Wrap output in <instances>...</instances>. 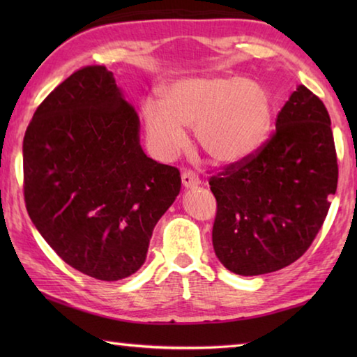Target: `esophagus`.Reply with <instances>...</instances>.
Returning a JSON list of instances; mask_svg holds the SVG:
<instances>
[{"instance_id":"esophagus-1","label":"esophagus","mask_w":357,"mask_h":357,"mask_svg":"<svg viewBox=\"0 0 357 357\" xmlns=\"http://www.w3.org/2000/svg\"><path fill=\"white\" fill-rule=\"evenodd\" d=\"M181 181H183V185L185 189H193V187L200 185V179H198L197 174L192 172H184L183 176H181Z\"/></svg>"}]
</instances>
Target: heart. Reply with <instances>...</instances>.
Here are the masks:
<instances>
[{
    "label": "heart",
    "instance_id": "obj_1",
    "mask_svg": "<svg viewBox=\"0 0 357 357\" xmlns=\"http://www.w3.org/2000/svg\"><path fill=\"white\" fill-rule=\"evenodd\" d=\"M143 119L149 148L162 160L183 151L184 128H195L198 144L215 164L236 165L268 142L274 100L263 84L243 75L184 78L165 89L164 102H144Z\"/></svg>",
    "mask_w": 357,
    "mask_h": 357
}]
</instances>
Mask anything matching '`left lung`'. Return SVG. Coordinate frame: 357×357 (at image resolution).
I'll list each match as a JSON object with an SVG mask.
<instances>
[{
  "instance_id": "1",
  "label": "left lung",
  "mask_w": 357,
  "mask_h": 357,
  "mask_svg": "<svg viewBox=\"0 0 357 357\" xmlns=\"http://www.w3.org/2000/svg\"><path fill=\"white\" fill-rule=\"evenodd\" d=\"M337 179L329 113L301 84L277 114L264 146L209 179L217 200L213 245L219 261L239 275L294 263L321 229Z\"/></svg>"
}]
</instances>
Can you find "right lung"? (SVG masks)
Returning a JSON list of instances; mask_svg holds the SVG:
<instances>
[{
	"label": "right lung",
	"instance_id": "add662e5",
	"mask_svg": "<svg viewBox=\"0 0 357 357\" xmlns=\"http://www.w3.org/2000/svg\"><path fill=\"white\" fill-rule=\"evenodd\" d=\"M26 211L48 245L98 280L126 279L181 190L179 170L140 144V119L113 72L86 66L58 84L23 138Z\"/></svg>",
	"mask_w": 357,
	"mask_h": 357
}]
</instances>
